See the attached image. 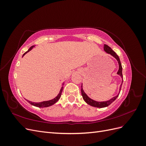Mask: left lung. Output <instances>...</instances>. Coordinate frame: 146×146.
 <instances>
[{
	"label": "left lung",
	"mask_w": 146,
	"mask_h": 146,
	"mask_svg": "<svg viewBox=\"0 0 146 146\" xmlns=\"http://www.w3.org/2000/svg\"><path fill=\"white\" fill-rule=\"evenodd\" d=\"M104 50L108 54H110L111 55H112L113 57L115 58L119 64V70L117 72V74L118 75H119L122 78V83L120 86V88H119V94L116 96L115 97H113V98L111 99H110L107 101H104V102H98V101H96L91 99V98H90L89 97H88L86 94L85 93V92H84L83 90V86H82H82H81V92H82V95L83 97V100H85L86 102L92 107H98V108H104V107H108V105H110L111 104L112 102L115 100L116 99V98L118 97L119 93H120V91L121 90V87H122V83H123V76H122V65H121V61L120 59H119L118 55L116 54L115 52H114L112 49L111 47H110L108 46H107V44H104Z\"/></svg>",
	"instance_id": "obj_1"
}]
</instances>
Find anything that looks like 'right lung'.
<instances>
[{"label":"right lung","instance_id":"right-lung-1","mask_svg":"<svg viewBox=\"0 0 146 146\" xmlns=\"http://www.w3.org/2000/svg\"><path fill=\"white\" fill-rule=\"evenodd\" d=\"M35 47L34 46H32V47H30L29 49L27 52H25L24 54H23V56H24L25 55V54H27V52H29V51H30L31 50H32V48H33V47ZM63 90V86L61 87V90H60V92H59V94H58V96H57L56 97V98H55L54 99H53L50 100L43 101V102H31V101L28 100H27V99H25V100H27L29 104H30L32 105L35 106V107H39V108L48 107H50V106H51V105H52L55 104L56 102L60 99V97H61V93H62Z\"/></svg>","mask_w":146,"mask_h":146}]
</instances>
